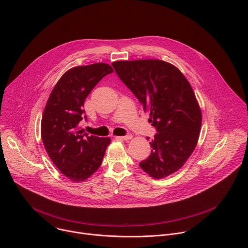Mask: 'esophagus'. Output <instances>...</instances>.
<instances>
[{"label": "esophagus", "instance_id": "obj_1", "mask_svg": "<svg viewBox=\"0 0 248 248\" xmlns=\"http://www.w3.org/2000/svg\"><path fill=\"white\" fill-rule=\"evenodd\" d=\"M132 134H127V135H124V136H118L117 138L118 139H123V140H130L132 138Z\"/></svg>", "mask_w": 248, "mask_h": 248}]
</instances>
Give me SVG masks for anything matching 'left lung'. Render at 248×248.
Listing matches in <instances>:
<instances>
[{
	"instance_id": "left-lung-1",
	"label": "left lung",
	"mask_w": 248,
	"mask_h": 248,
	"mask_svg": "<svg viewBox=\"0 0 248 248\" xmlns=\"http://www.w3.org/2000/svg\"><path fill=\"white\" fill-rule=\"evenodd\" d=\"M112 65L158 131L150 142L151 155L140 168L157 180L178 171L194 151L201 129L202 113L190 83L178 67L161 60Z\"/></svg>"
}]
</instances>
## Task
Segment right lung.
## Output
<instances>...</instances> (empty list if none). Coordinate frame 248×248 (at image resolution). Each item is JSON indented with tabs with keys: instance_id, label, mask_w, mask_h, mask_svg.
Masks as SVG:
<instances>
[{
	"instance_id": "right-lung-1",
	"label": "right lung",
	"mask_w": 248,
	"mask_h": 248,
	"mask_svg": "<svg viewBox=\"0 0 248 248\" xmlns=\"http://www.w3.org/2000/svg\"><path fill=\"white\" fill-rule=\"evenodd\" d=\"M113 72V67L104 62L69 68L53 88L45 106L41 120L44 147L55 166L74 183L90 178L111 143L110 137L84 133L79 123L85 99L105 76Z\"/></svg>"
}]
</instances>
